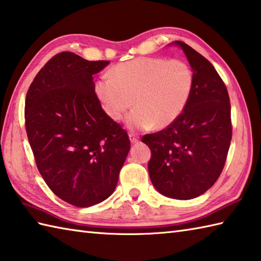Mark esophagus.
Here are the masks:
<instances>
[{"label":"esophagus","mask_w":261,"mask_h":261,"mask_svg":"<svg viewBox=\"0 0 261 261\" xmlns=\"http://www.w3.org/2000/svg\"><path fill=\"white\" fill-rule=\"evenodd\" d=\"M129 138H130V141L132 142V144H137L138 141H139V136L136 135V134H129Z\"/></svg>","instance_id":"obj_1"}]
</instances>
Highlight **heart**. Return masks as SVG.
Wrapping results in <instances>:
<instances>
[{
    "mask_svg": "<svg viewBox=\"0 0 261 261\" xmlns=\"http://www.w3.org/2000/svg\"><path fill=\"white\" fill-rule=\"evenodd\" d=\"M193 88L189 64L166 58H138L116 64L95 84V94L106 115L121 121L127 117L132 129H164L186 110Z\"/></svg>",
    "mask_w": 261,
    "mask_h": 261,
    "instance_id": "1",
    "label": "heart"
}]
</instances>
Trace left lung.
Returning a JSON list of instances; mask_svg holds the SVG:
<instances>
[{"label": "left lung", "mask_w": 261, "mask_h": 261, "mask_svg": "<svg viewBox=\"0 0 261 261\" xmlns=\"http://www.w3.org/2000/svg\"><path fill=\"white\" fill-rule=\"evenodd\" d=\"M193 72L186 110L171 125L142 137L150 148L148 171L158 192L189 200L205 193L221 175L232 139L231 103L225 84L209 61L176 40Z\"/></svg>", "instance_id": "obj_1"}]
</instances>
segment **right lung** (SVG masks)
Masks as SVG:
<instances>
[{
  "instance_id": "1",
  "label": "right lung",
  "mask_w": 261,
  "mask_h": 261,
  "mask_svg": "<svg viewBox=\"0 0 261 261\" xmlns=\"http://www.w3.org/2000/svg\"><path fill=\"white\" fill-rule=\"evenodd\" d=\"M109 63L56 54L25 96L36 165L50 190L75 207L94 206L114 192L130 150L126 131L106 115L95 94L93 74Z\"/></svg>"
}]
</instances>
